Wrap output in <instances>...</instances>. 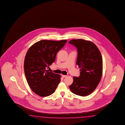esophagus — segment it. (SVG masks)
<instances>
[{
    "instance_id": "esophagus-1",
    "label": "esophagus",
    "mask_w": 125,
    "mask_h": 125,
    "mask_svg": "<svg viewBox=\"0 0 125 125\" xmlns=\"http://www.w3.org/2000/svg\"><path fill=\"white\" fill-rule=\"evenodd\" d=\"M61 76H62V77H63V78H65V77H66V76H66V75H61Z\"/></svg>"
}]
</instances>
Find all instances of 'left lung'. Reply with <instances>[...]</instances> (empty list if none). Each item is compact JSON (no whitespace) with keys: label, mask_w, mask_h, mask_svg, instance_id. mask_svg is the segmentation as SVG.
<instances>
[{"label":"left lung","mask_w":125,"mask_h":125,"mask_svg":"<svg viewBox=\"0 0 125 125\" xmlns=\"http://www.w3.org/2000/svg\"><path fill=\"white\" fill-rule=\"evenodd\" d=\"M68 43L77 48L76 65L80 68V76L73 77L70 89L76 95L87 96L95 90L101 78L103 63L100 52L94 43L89 41L72 40Z\"/></svg>","instance_id":"8db88e82"}]
</instances>
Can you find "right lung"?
I'll return each instance as SVG.
<instances>
[{
  "label": "right lung",
  "mask_w": 125,
  "mask_h": 125,
  "mask_svg": "<svg viewBox=\"0 0 125 125\" xmlns=\"http://www.w3.org/2000/svg\"><path fill=\"white\" fill-rule=\"evenodd\" d=\"M67 41L41 40L28 50L24 61L25 77L30 88L37 95H51L60 83V75L50 72L46 68L55 61L57 52Z\"/></svg>",
  "instance_id": "obj_1"
}]
</instances>
